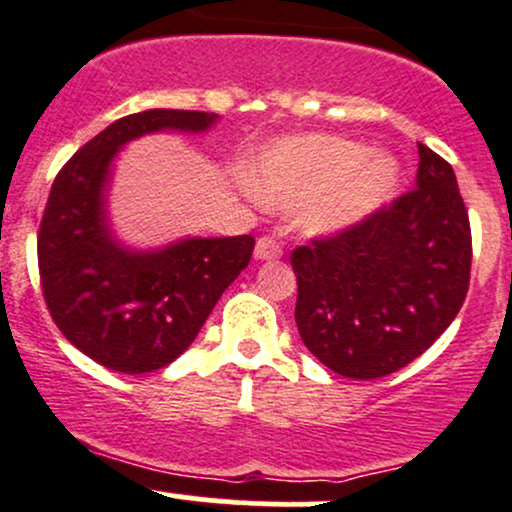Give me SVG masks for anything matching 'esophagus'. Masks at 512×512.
<instances>
[{
	"label": "esophagus",
	"mask_w": 512,
	"mask_h": 512,
	"mask_svg": "<svg viewBox=\"0 0 512 512\" xmlns=\"http://www.w3.org/2000/svg\"><path fill=\"white\" fill-rule=\"evenodd\" d=\"M281 252H284V250H281L279 240H274L269 236L260 238V240H257V245H255L257 260H276V257H281Z\"/></svg>",
	"instance_id": "obj_1"
}]
</instances>
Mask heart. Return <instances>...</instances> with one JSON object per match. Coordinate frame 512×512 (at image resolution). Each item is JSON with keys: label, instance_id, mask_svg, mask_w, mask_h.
Returning <instances> with one entry per match:
<instances>
[{"label": "heart", "instance_id": "heart-1", "mask_svg": "<svg viewBox=\"0 0 512 512\" xmlns=\"http://www.w3.org/2000/svg\"><path fill=\"white\" fill-rule=\"evenodd\" d=\"M397 168L363 144L327 134H303L269 144L257 158L255 192L267 207H305L310 233L349 231L390 199Z\"/></svg>", "mask_w": 512, "mask_h": 512}]
</instances>
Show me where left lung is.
Returning <instances> with one entry per match:
<instances>
[{"label":"left lung","mask_w":512,"mask_h":512,"mask_svg":"<svg viewBox=\"0 0 512 512\" xmlns=\"http://www.w3.org/2000/svg\"><path fill=\"white\" fill-rule=\"evenodd\" d=\"M303 344L334 373L373 380L419 358L460 313L472 228L455 170L419 144L416 187L349 231L291 252Z\"/></svg>","instance_id":"1"}]
</instances>
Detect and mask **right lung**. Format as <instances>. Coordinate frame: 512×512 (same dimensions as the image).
<instances>
[{"label":"right lung","instance_id":"1","mask_svg":"<svg viewBox=\"0 0 512 512\" xmlns=\"http://www.w3.org/2000/svg\"><path fill=\"white\" fill-rule=\"evenodd\" d=\"M214 113L144 110L113 122L57 173L38 231L43 298L64 337L115 373L168 366L207 322L221 293L250 264L255 238H190L129 252L110 238L103 190L122 144L158 132H202Z\"/></svg>","mask_w":512,"mask_h":512}]
</instances>
